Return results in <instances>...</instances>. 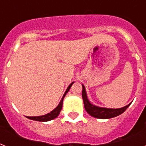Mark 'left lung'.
I'll return each mask as SVG.
<instances>
[{"mask_svg": "<svg viewBox=\"0 0 146 146\" xmlns=\"http://www.w3.org/2000/svg\"><path fill=\"white\" fill-rule=\"evenodd\" d=\"M82 86V96L83 99V103H84V107L87 113L89 115L98 119H110V118L115 117L117 116H119L120 114L123 113L127 108L130 105V104H127V106L123 107L120 108H102V107L96 106L95 104H92L89 102V98L87 97L86 91L85 89V86Z\"/></svg>", "mask_w": 146, "mask_h": 146, "instance_id": "1", "label": "left lung"}]
</instances>
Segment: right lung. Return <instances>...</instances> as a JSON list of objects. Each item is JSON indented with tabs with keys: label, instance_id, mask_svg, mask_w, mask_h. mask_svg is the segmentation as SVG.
I'll return each mask as SVG.
<instances>
[{
	"label": "right lung",
	"instance_id": "obj_1",
	"mask_svg": "<svg viewBox=\"0 0 146 146\" xmlns=\"http://www.w3.org/2000/svg\"><path fill=\"white\" fill-rule=\"evenodd\" d=\"M74 83V82H73L72 83L70 84L68 87H67V89H66V92H64V96L62 97L61 100H60V103L58 104L56 108H55L53 111H51L50 113H47V114H44V115H42V116H38V117H27L29 119H30V120H36V121H42V122H46V121H50L51 120H54V118H56L57 116L59 115L60 112L61 111L62 109V107H63V101H64V98L65 97V96L66 95V93L68 92L70 89L71 88L72 86V85Z\"/></svg>",
	"mask_w": 146,
	"mask_h": 146
}]
</instances>
